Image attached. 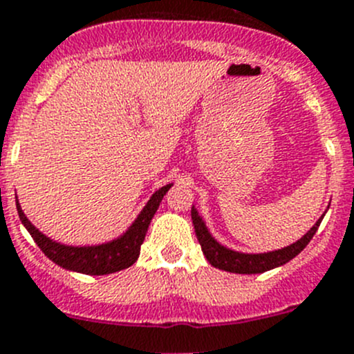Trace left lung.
<instances>
[{
	"label": "left lung",
	"instance_id": "1",
	"mask_svg": "<svg viewBox=\"0 0 354 354\" xmlns=\"http://www.w3.org/2000/svg\"><path fill=\"white\" fill-rule=\"evenodd\" d=\"M324 216L315 223L313 228H311L303 239L290 243V245L283 247V249L273 250V252H264V254H243V252H236V250H232V249H226V247H223L221 243L216 242V240L211 236V233H209V230L205 228V223L202 221L198 212L195 211V207H192V221H194L195 235H197L198 243H201L205 259H207L214 268L225 270V272H230V273H242V275H252V273L268 272V270L277 268V266H282V264L289 263L290 259H294V257H296L297 254H299L301 250L310 243V240L313 239V235L317 233Z\"/></svg>",
	"mask_w": 354,
	"mask_h": 354
}]
</instances>
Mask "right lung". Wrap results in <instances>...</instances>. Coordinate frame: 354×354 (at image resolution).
Returning <instances> with one entry per match:
<instances>
[{"label":"right lung","instance_id":"right-lung-1","mask_svg":"<svg viewBox=\"0 0 354 354\" xmlns=\"http://www.w3.org/2000/svg\"><path fill=\"white\" fill-rule=\"evenodd\" d=\"M171 185H166L160 190L150 197L143 211L140 212L138 218L135 219L128 232L121 235L119 239L112 240V242L102 243V245H91V247H72V245H62V243L55 242V240L48 239L46 235L39 232L26 214L20 209L19 202H17V211H19L20 221L30 233L34 242L39 245L44 256L50 257L53 263L65 270H72V272L84 273V275H109V273L121 272V270L129 268L140 256V247H142L143 240H145L147 230H149L150 221H152L153 214H156L157 207L162 202L164 195L169 190Z\"/></svg>","mask_w":354,"mask_h":354}]
</instances>
